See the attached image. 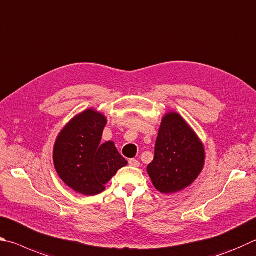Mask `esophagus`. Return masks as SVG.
<instances>
[{
	"label": "esophagus",
	"mask_w": 256,
	"mask_h": 256,
	"mask_svg": "<svg viewBox=\"0 0 256 256\" xmlns=\"http://www.w3.org/2000/svg\"><path fill=\"white\" fill-rule=\"evenodd\" d=\"M129 164H130L132 166H134V168H140V163L138 162V160H135V158L129 160Z\"/></svg>",
	"instance_id": "esophagus-1"
}]
</instances>
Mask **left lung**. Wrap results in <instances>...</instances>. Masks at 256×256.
Listing matches in <instances>:
<instances>
[{"instance_id":"1","label":"left lung","mask_w":256,"mask_h":256,"mask_svg":"<svg viewBox=\"0 0 256 256\" xmlns=\"http://www.w3.org/2000/svg\"><path fill=\"white\" fill-rule=\"evenodd\" d=\"M206 150L194 128L176 111H168L160 121L154 160L147 173L160 194H173L186 189L202 172Z\"/></svg>"}]
</instances>
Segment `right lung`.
I'll return each mask as SVG.
<instances>
[{"label":"right lung","instance_id":"1","mask_svg":"<svg viewBox=\"0 0 256 256\" xmlns=\"http://www.w3.org/2000/svg\"><path fill=\"white\" fill-rule=\"evenodd\" d=\"M106 121V116L93 108L80 112L62 127L54 145L58 176L83 196L101 194L118 170L128 164L114 142L101 144Z\"/></svg>","mask_w":256,"mask_h":256}]
</instances>
